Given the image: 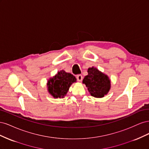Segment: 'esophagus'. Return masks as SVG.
<instances>
[{"instance_id":"obj_1","label":"esophagus","mask_w":149,"mask_h":149,"mask_svg":"<svg viewBox=\"0 0 149 149\" xmlns=\"http://www.w3.org/2000/svg\"><path fill=\"white\" fill-rule=\"evenodd\" d=\"M76 78H77V80L78 81L81 82V81H82V80H83V76L81 74H78L77 76H76Z\"/></svg>"}]
</instances>
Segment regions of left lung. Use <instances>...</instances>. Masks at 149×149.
<instances>
[{"mask_svg":"<svg viewBox=\"0 0 149 149\" xmlns=\"http://www.w3.org/2000/svg\"><path fill=\"white\" fill-rule=\"evenodd\" d=\"M88 74L83 80L91 95L95 97H103L111 88V81L108 76L96 68L88 69Z\"/></svg>","mask_w":149,"mask_h":149,"instance_id":"obj_1","label":"left lung"}]
</instances>
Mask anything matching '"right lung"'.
<instances>
[{
    "instance_id": "add662e5",
    "label": "right lung",
    "mask_w": 149,
    "mask_h": 149,
    "mask_svg": "<svg viewBox=\"0 0 149 149\" xmlns=\"http://www.w3.org/2000/svg\"><path fill=\"white\" fill-rule=\"evenodd\" d=\"M76 81V79L73 74L61 70L48 81V91L53 97L63 98L70 86Z\"/></svg>"
}]
</instances>
